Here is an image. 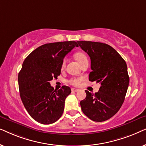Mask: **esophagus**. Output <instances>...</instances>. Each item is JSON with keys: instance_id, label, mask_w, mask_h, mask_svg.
Listing matches in <instances>:
<instances>
[{"instance_id": "34e87169", "label": "esophagus", "mask_w": 146, "mask_h": 146, "mask_svg": "<svg viewBox=\"0 0 146 146\" xmlns=\"http://www.w3.org/2000/svg\"><path fill=\"white\" fill-rule=\"evenodd\" d=\"M71 90L72 92H78L79 90L78 89H76V88H71Z\"/></svg>"}]
</instances>
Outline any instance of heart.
<instances>
[{"mask_svg":"<svg viewBox=\"0 0 146 146\" xmlns=\"http://www.w3.org/2000/svg\"><path fill=\"white\" fill-rule=\"evenodd\" d=\"M74 57L80 65H82L83 64H84L86 62H88V60L86 55L83 52L76 53L74 55ZM65 62H66V60L64 59L62 62V68L64 66ZM82 80V78L73 77L69 80L68 82L70 84L73 85V86H78L80 84V83Z\"/></svg>","mask_w":146,"mask_h":146,"instance_id":"heart-1","label":"heart"}]
</instances>
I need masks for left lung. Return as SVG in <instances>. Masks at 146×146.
<instances>
[{"instance_id": "8db88e82", "label": "left lung", "mask_w": 146, "mask_h": 146, "mask_svg": "<svg viewBox=\"0 0 146 146\" xmlns=\"http://www.w3.org/2000/svg\"><path fill=\"white\" fill-rule=\"evenodd\" d=\"M77 42L90 58L92 71L89 80L101 84L94 94L86 90V97L80 102L82 110L92 120L106 121L118 111L125 100L129 81L127 64L108 44L91 41Z\"/></svg>"}]
</instances>
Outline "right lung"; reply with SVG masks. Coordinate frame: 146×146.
I'll return each instance as SVG.
<instances>
[{"instance_id":"1","label":"right lung","mask_w":146,"mask_h":146,"mask_svg":"<svg viewBox=\"0 0 146 146\" xmlns=\"http://www.w3.org/2000/svg\"><path fill=\"white\" fill-rule=\"evenodd\" d=\"M77 42L45 44L32 52L24 61L18 77L20 96L30 115L38 122L50 124L62 115L65 99L71 89L54 90L50 84L60 74L64 58Z\"/></svg>"}]
</instances>
